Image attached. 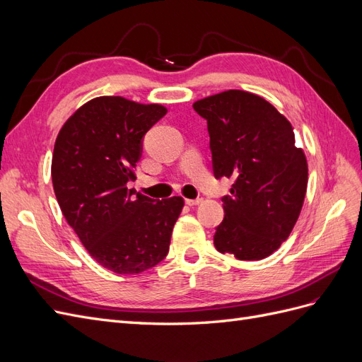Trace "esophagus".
Returning a JSON list of instances; mask_svg holds the SVG:
<instances>
[{
    "mask_svg": "<svg viewBox=\"0 0 362 362\" xmlns=\"http://www.w3.org/2000/svg\"><path fill=\"white\" fill-rule=\"evenodd\" d=\"M202 202V199L196 198V199H185V204L190 205V206H194V205H199Z\"/></svg>",
    "mask_w": 362,
    "mask_h": 362,
    "instance_id": "1",
    "label": "esophagus"
}]
</instances>
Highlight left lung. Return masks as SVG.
<instances>
[{
    "instance_id": "left-lung-1",
    "label": "left lung",
    "mask_w": 362,
    "mask_h": 362,
    "mask_svg": "<svg viewBox=\"0 0 362 362\" xmlns=\"http://www.w3.org/2000/svg\"><path fill=\"white\" fill-rule=\"evenodd\" d=\"M206 120L213 172L233 178L214 246L237 259H262L288 238L300 214L308 164L293 127L264 98L226 90L193 104Z\"/></svg>"
}]
</instances>
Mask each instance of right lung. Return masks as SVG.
<instances>
[{
  "mask_svg": "<svg viewBox=\"0 0 362 362\" xmlns=\"http://www.w3.org/2000/svg\"><path fill=\"white\" fill-rule=\"evenodd\" d=\"M168 113L160 104L122 96L86 103L62 127L54 145V193L69 226L108 270L134 275L166 258L184 199H152L128 189L144 137Z\"/></svg>",
  "mask_w": 362,
  "mask_h": 362,
  "instance_id": "1",
  "label": "right lung"
}]
</instances>
